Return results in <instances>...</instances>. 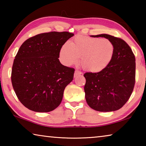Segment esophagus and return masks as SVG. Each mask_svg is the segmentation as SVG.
Here are the masks:
<instances>
[{
	"instance_id": "esophagus-1",
	"label": "esophagus",
	"mask_w": 146,
	"mask_h": 146,
	"mask_svg": "<svg viewBox=\"0 0 146 146\" xmlns=\"http://www.w3.org/2000/svg\"><path fill=\"white\" fill-rule=\"evenodd\" d=\"M81 74H82V73L81 72V71H79L78 70H75V73H74V76H75V77H76V76L80 75H81Z\"/></svg>"
}]
</instances>
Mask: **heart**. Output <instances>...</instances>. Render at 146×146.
<instances>
[{"instance_id":"b5f03b06","label":"heart","mask_w":146,"mask_h":146,"mask_svg":"<svg viewBox=\"0 0 146 146\" xmlns=\"http://www.w3.org/2000/svg\"><path fill=\"white\" fill-rule=\"evenodd\" d=\"M115 52L114 44L105 38L77 36L71 43L66 42L62 47L60 59L67 66L80 64L85 70L97 73L108 67Z\"/></svg>"}]
</instances>
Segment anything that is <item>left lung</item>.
I'll use <instances>...</instances> for the list:
<instances>
[{
  "label": "left lung",
  "mask_w": 146,
  "mask_h": 146,
  "mask_svg": "<svg viewBox=\"0 0 146 146\" xmlns=\"http://www.w3.org/2000/svg\"><path fill=\"white\" fill-rule=\"evenodd\" d=\"M93 37H104L114 44V55L111 63L98 73H86L85 97L88 106L98 111L119 110L129 100L135 83V57L129 45L120 38L108 34Z\"/></svg>",
  "instance_id": "left-lung-1"
}]
</instances>
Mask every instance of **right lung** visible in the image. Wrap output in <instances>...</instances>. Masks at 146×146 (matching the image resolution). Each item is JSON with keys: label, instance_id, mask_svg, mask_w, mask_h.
I'll return each instance as SVG.
<instances>
[{"label": "right lung", "instance_id": "obj_1", "mask_svg": "<svg viewBox=\"0 0 146 146\" xmlns=\"http://www.w3.org/2000/svg\"><path fill=\"white\" fill-rule=\"evenodd\" d=\"M74 35L67 31L40 33L20 47L11 71L13 90L23 104L35 112H49L60 105L75 70L59 61L62 47Z\"/></svg>", "mask_w": 146, "mask_h": 146}]
</instances>
